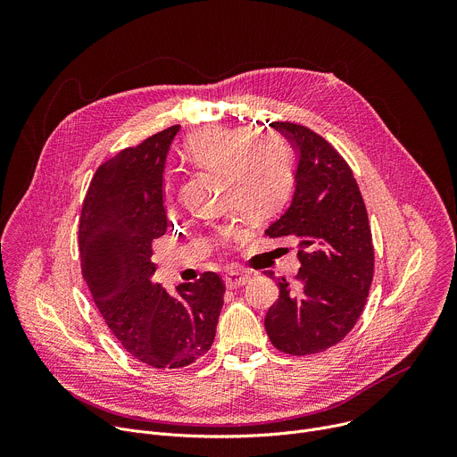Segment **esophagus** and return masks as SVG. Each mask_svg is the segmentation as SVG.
Returning a JSON list of instances; mask_svg holds the SVG:
<instances>
[{
  "mask_svg": "<svg viewBox=\"0 0 457 457\" xmlns=\"http://www.w3.org/2000/svg\"><path fill=\"white\" fill-rule=\"evenodd\" d=\"M224 282L229 289H237V287H242L249 282V275H244V273H238V271H231V273H226L224 277Z\"/></svg>",
  "mask_w": 457,
  "mask_h": 457,
  "instance_id": "esophagus-1",
  "label": "esophagus"
}]
</instances>
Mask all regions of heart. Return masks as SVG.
Returning <instances> with one entry per match:
<instances>
[{
  "label": "heart",
  "mask_w": 457,
  "mask_h": 457,
  "mask_svg": "<svg viewBox=\"0 0 457 457\" xmlns=\"http://www.w3.org/2000/svg\"><path fill=\"white\" fill-rule=\"evenodd\" d=\"M191 162L229 177L238 208L256 219L277 215L291 199L295 159L277 136L256 137L245 126H212L186 143ZM244 229L237 224L215 228L217 245L226 247Z\"/></svg>",
  "instance_id": "heart-1"
}]
</instances>
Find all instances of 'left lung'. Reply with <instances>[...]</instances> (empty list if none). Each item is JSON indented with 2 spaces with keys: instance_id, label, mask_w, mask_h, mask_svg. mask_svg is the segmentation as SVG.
Instances as JSON below:
<instances>
[{
  "instance_id": "obj_1",
  "label": "left lung",
  "mask_w": 457,
  "mask_h": 457,
  "mask_svg": "<svg viewBox=\"0 0 457 457\" xmlns=\"http://www.w3.org/2000/svg\"><path fill=\"white\" fill-rule=\"evenodd\" d=\"M273 126L300 159L293 203L266 235L296 240L302 268L295 286L284 277L277 282L280 298L264 325L278 351L307 356L342 342L361 316L374 275L372 233L358 182L338 150L303 124Z\"/></svg>"
}]
</instances>
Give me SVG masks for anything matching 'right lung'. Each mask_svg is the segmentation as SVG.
I'll use <instances>...</instances> for the list:
<instances>
[{
  "mask_svg": "<svg viewBox=\"0 0 457 457\" xmlns=\"http://www.w3.org/2000/svg\"><path fill=\"white\" fill-rule=\"evenodd\" d=\"M179 124L124 148L103 162L87 189L79 217L81 273L119 344L154 369H180L204 356L217 331L226 286L206 271L170 296L159 284L152 244L170 220L162 171Z\"/></svg>",
  "mask_w": 457,
  "mask_h": 457,
  "instance_id": "right-lung-1",
  "label": "right lung"
}]
</instances>
